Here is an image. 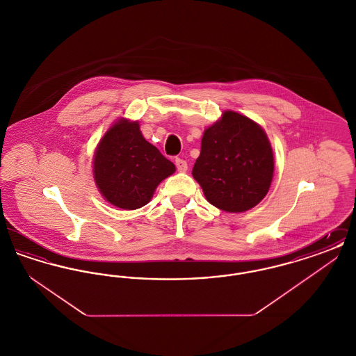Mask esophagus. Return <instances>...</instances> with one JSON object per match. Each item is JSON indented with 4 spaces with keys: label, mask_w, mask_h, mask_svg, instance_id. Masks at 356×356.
Segmentation results:
<instances>
[{
    "label": "esophagus",
    "mask_w": 356,
    "mask_h": 356,
    "mask_svg": "<svg viewBox=\"0 0 356 356\" xmlns=\"http://www.w3.org/2000/svg\"><path fill=\"white\" fill-rule=\"evenodd\" d=\"M175 164H176V168L179 172H186L188 170V164H186V160H183V159H176L175 160Z\"/></svg>",
    "instance_id": "34e87169"
}]
</instances>
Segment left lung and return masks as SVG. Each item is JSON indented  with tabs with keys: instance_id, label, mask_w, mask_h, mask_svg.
<instances>
[{
	"instance_id": "left-lung-1",
	"label": "left lung",
	"mask_w": 356,
	"mask_h": 356,
	"mask_svg": "<svg viewBox=\"0 0 356 356\" xmlns=\"http://www.w3.org/2000/svg\"><path fill=\"white\" fill-rule=\"evenodd\" d=\"M192 175L207 200L225 212H244L267 195L273 154L266 132L252 120L227 111L205 129Z\"/></svg>"
}]
</instances>
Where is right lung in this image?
Here are the masks:
<instances>
[{
  "instance_id": "right-lung-1",
  "label": "right lung",
  "mask_w": 356,
  "mask_h": 356,
  "mask_svg": "<svg viewBox=\"0 0 356 356\" xmlns=\"http://www.w3.org/2000/svg\"><path fill=\"white\" fill-rule=\"evenodd\" d=\"M93 165L102 196L122 209L145 205L160 181L176 170L143 137L138 122L127 120L116 122L102 137Z\"/></svg>"
}]
</instances>
